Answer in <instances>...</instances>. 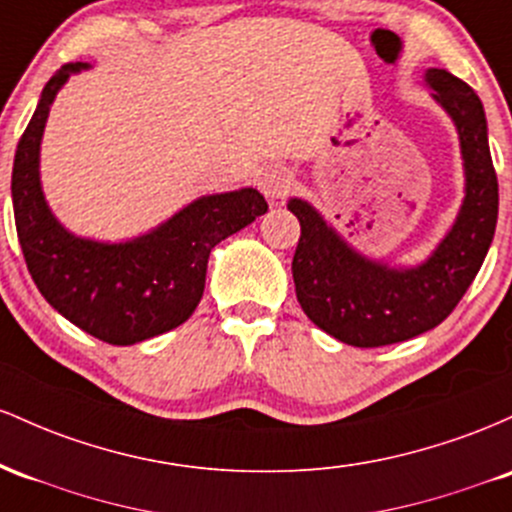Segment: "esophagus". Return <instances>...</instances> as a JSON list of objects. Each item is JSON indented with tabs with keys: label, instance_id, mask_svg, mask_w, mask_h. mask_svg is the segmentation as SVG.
Listing matches in <instances>:
<instances>
[{
	"label": "esophagus",
	"instance_id": "obj_1",
	"mask_svg": "<svg viewBox=\"0 0 512 512\" xmlns=\"http://www.w3.org/2000/svg\"><path fill=\"white\" fill-rule=\"evenodd\" d=\"M295 186V174L285 166H268L258 179V188L268 200H283L287 193Z\"/></svg>",
	"mask_w": 512,
	"mask_h": 512
}]
</instances>
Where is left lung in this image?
Masks as SVG:
<instances>
[{
	"label": "left lung",
	"mask_w": 512,
	"mask_h": 512,
	"mask_svg": "<svg viewBox=\"0 0 512 512\" xmlns=\"http://www.w3.org/2000/svg\"><path fill=\"white\" fill-rule=\"evenodd\" d=\"M423 82L455 123L464 166V200L426 261L389 266L360 254L312 203L287 200L302 229L292 258L297 300L321 331L355 348L409 341L450 317L496 232L498 179L481 99L455 74L435 67L426 70Z\"/></svg>",
	"instance_id": "left-lung-1"
}]
</instances>
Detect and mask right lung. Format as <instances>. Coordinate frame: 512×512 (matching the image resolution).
<instances>
[{
	"mask_svg": "<svg viewBox=\"0 0 512 512\" xmlns=\"http://www.w3.org/2000/svg\"><path fill=\"white\" fill-rule=\"evenodd\" d=\"M86 62L60 67L40 94L11 171L16 234L40 295L74 326L132 346L181 326L205 290L210 251L261 217L256 188L200 195L149 232L125 241L79 237L50 210L40 186V142L57 91Z\"/></svg>",
	"mask_w": 512,
	"mask_h": 512,
	"instance_id": "right-lung-1",
	"label": "right lung"
}]
</instances>
